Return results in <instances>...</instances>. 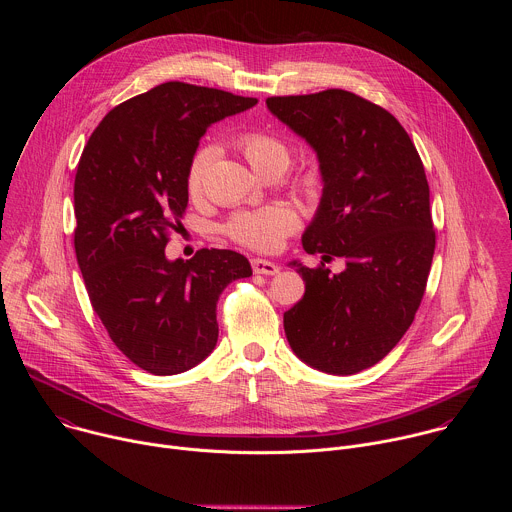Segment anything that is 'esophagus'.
Masks as SVG:
<instances>
[{"instance_id":"obj_1","label":"esophagus","mask_w":512,"mask_h":512,"mask_svg":"<svg viewBox=\"0 0 512 512\" xmlns=\"http://www.w3.org/2000/svg\"><path fill=\"white\" fill-rule=\"evenodd\" d=\"M251 267H253V273H259V275H275L279 271V267L273 261L259 259V257L251 259Z\"/></svg>"}]
</instances>
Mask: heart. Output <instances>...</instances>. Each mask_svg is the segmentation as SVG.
I'll use <instances>...</instances> for the list:
<instances>
[{"label":"heart","instance_id":"obj_1","mask_svg":"<svg viewBox=\"0 0 512 512\" xmlns=\"http://www.w3.org/2000/svg\"><path fill=\"white\" fill-rule=\"evenodd\" d=\"M235 145L245 156V160L251 164V168L261 176L271 170L283 172V168L289 162L287 143L281 137L267 131H245L235 139ZM212 156L214 150L204 145V148L196 150L190 158L186 170V190L192 198H198L204 190V178L212 162ZM296 180L300 188H304L308 194H316L322 186V174L314 166L304 168ZM298 225V212L285 202H275L259 210H241L233 214L225 231L235 243L247 249L269 253L279 249L283 239L294 233Z\"/></svg>","mask_w":512,"mask_h":512}]
</instances>
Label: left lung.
<instances>
[{
    "mask_svg": "<svg viewBox=\"0 0 512 512\" xmlns=\"http://www.w3.org/2000/svg\"><path fill=\"white\" fill-rule=\"evenodd\" d=\"M269 111L306 137L324 194L304 249L330 263L296 265L304 298L283 314L289 346L310 367L354 375L383 360L409 330L435 249L429 184L403 125L350 91L269 97Z\"/></svg>",
    "mask_w": 512,
    "mask_h": 512,
    "instance_id": "obj_1",
    "label": "left lung"
}]
</instances>
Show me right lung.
Instances as JSON below:
<instances>
[{
	"instance_id": "right-lung-1",
	"label": "right lung",
	"mask_w": 512,
	"mask_h": 512,
	"mask_svg": "<svg viewBox=\"0 0 512 512\" xmlns=\"http://www.w3.org/2000/svg\"><path fill=\"white\" fill-rule=\"evenodd\" d=\"M257 99L170 81L113 107L75 176V251L89 300L113 344L139 369L178 375L218 338L216 302L249 277L229 249L166 259L188 206L186 170L206 127Z\"/></svg>"
}]
</instances>
